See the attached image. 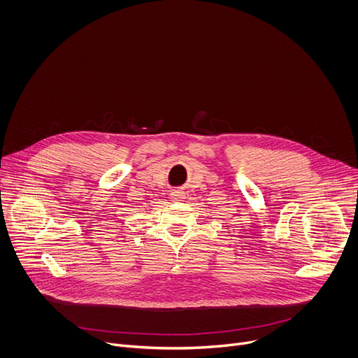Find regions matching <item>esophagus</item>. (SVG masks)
<instances>
[{"mask_svg": "<svg viewBox=\"0 0 358 358\" xmlns=\"http://www.w3.org/2000/svg\"><path fill=\"white\" fill-rule=\"evenodd\" d=\"M170 196H171L173 201H181V199H184L185 195H184V191H181V189H174V191H171Z\"/></svg>", "mask_w": 358, "mask_h": 358, "instance_id": "1", "label": "esophagus"}]
</instances>
